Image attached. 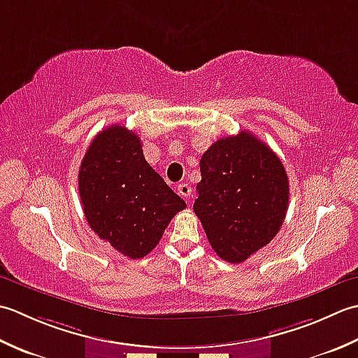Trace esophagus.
Instances as JSON below:
<instances>
[{"instance_id": "esophagus-1", "label": "esophagus", "mask_w": 358, "mask_h": 358, "mask_svg": "<svg viewBox=\"0 0 358 358\" xmlns=\"http://www.w3.org/2000/svg\"><path fill=\"white\" fill-rule=\"evenodd\" d=\"M178 192H179V194L182 196V198H189V196H192V185L189 184H179L178 185Z\"/></svg>"}]
</instances>
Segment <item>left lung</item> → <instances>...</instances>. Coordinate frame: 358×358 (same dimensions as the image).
Instances as JSON below:
<instances>
[{"instance_id": "obj_1", "label": "left lung", "mask_w": 358, "mask_h": 358, "mask_svg": "<svg viewBox=\"0 0 358 358\" xmlns=\"http://www.w3.org/2000/svg\"><path fill=\"white\" fill-rule=\"evenodd\" d=\"M193 210L211 249L244 262L280 231L289 206V179L280 157L249 131L216 141L201 157Z\"/></svg>"}]
</instances>
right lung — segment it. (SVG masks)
<instances>
[{
    "instance_id": "obj_1",
    "label": "right lung",
    "mask_w": 358,
    "mask_h": 358,
    "mask_svg": "<svg viewBox=\"0 0 358 358\" xmlns=\"http://www.w3.org/2000/svg\"><path fill=\"white\" fill-rule=\"evenodd\" d=\"M78 192L94 233L131 259L155 249L187 207L145 160L138 136L120 125L94 137L80 164Z\"/></svg>"
}]
</instances>
